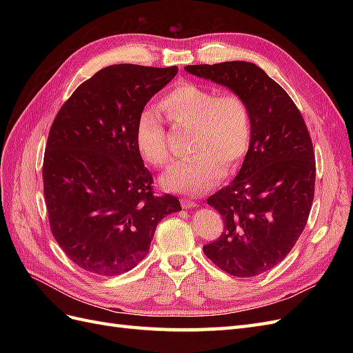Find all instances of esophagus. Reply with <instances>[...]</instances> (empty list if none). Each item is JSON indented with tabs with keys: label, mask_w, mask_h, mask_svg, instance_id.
<instances>
[{
	"label": "esophagus",
	"mask_w": 353,
	"mask_h": 353,
	"mask_svg": "<svg viewBox=\"0 0 353 353\" xmlns=\"http://www.w3.org/2000/svg\"><path fill=\"white\" fill-rule=\"evenodd\" d=\"M181 205H183L184 209H193V208L197 206V203L193 201L191 199H183V200H181Z\"/></svg>",
	"instance_id": "esophagus-1"
}]
</instances>
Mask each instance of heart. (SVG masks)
<instances>
[{
    "label": "heart",
    "mask_w": 353,
    "mask_h": 353,
    "mask_svg": "<svg viewBox=\"0 0 353 353\" xmlns=\"http://www.w3.org/2000/svg\"><path fill=\"white\" fill-rule=\"evenodd\" d=\"M160 108L175 125L193 128L191 157L170 166L160 176L163 188L197 196L206 193L227 172L237 169L252 140V114L239 94H221L199 83H179L160 101ZM135 144L147 163L169 162L166 134L159 114L144 110L135 125Z\"/></svg>",
    "instance_id": "1"
}]
</instances>
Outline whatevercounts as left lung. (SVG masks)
I'll return each instance as SVG.
<instances>
[{"label": "left lung", "mask_w": 353, "mask_h": 353, "mask_svg": "<svg viewBox=\"0 0 353 353\" xmlns=\"http://www.w3.org/2000/svg\"><path fill=\"white\" fill-rule=\"evenodd\" d=\"M184 69L227 87L249 105V152L231 184L208 199L221 213L223 232L203 252L234 276H256L290 253L306 225L315 191L311 137L288 94L253 63Z\"/></svg>", "instance_id": "8db88e82"}]
</instances>
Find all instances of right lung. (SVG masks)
<instances>
[{"mask_svg": "<svg viewBox=\"0 0 353 353\" xmlns=\"http://www.w3.org/2000/svg\"><path fill=\"white\" fill-rule=\"evenodd\" d=\"M178 68L113 65L81 83L51 125L42 179L51 232L79 268L121 275L150 249L157 223L181 210L154 196L135 125Z\"/></svg>", "mask_w": 353, "mask_h": 353, "instance_id": "1", "label": "right lung"}]
</instances>
